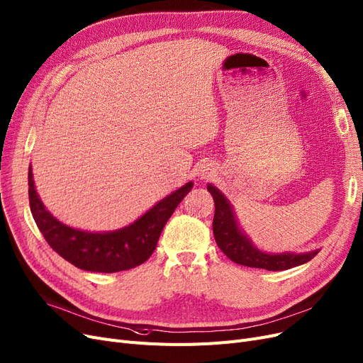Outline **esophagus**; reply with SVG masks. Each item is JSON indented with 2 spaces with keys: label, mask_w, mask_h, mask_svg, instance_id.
<instances>
[{
  "label": "esophagus",
  "mask_w": 363,
  "mask_h": 363,
  "mask_svg": "<svg viewBox=\"0 0 363 363\" xmlns=\"http://www.w3.org/2000/svg\"><path fill=\"white\" fill-rule=\"evenodd\" d=\"M198 176H199L201 179L210 177V176H211V168H208V167H201V169L198 171Z\"/></svg>",
  "instance_id": "esophagus-1"
}]
</instances>
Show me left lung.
I'll return each instance as SVG.
<instances>
[{"mask_svg":"<svg viewBox=\"0 0 363 363\" xmlns=\"http://www.w3.org/2000/svg\"><path fill=\"white\" fill-rule=\"evenodd\" d=\"M207 189L211 194L216 206L213 219L214 240L219 249L235 264L250 268H264L268 271H283L306 264L318 253V250L302 255H268L259 252L253 247L250 240L238 229L234 211H232V207L223 194L211 184L207 186Z\"/></svg>","mask_w":363,"mask_h":363,"instance_id":"left-lung-1","label":"left lung"}]
</instances>
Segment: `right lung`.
Returning a JSON list of instances; mask_svg holds the SVG:
<instances>
[{
  "instance_id": "obj_1",
  "label": "right lung",
  "mask_w": 363,
  "mask_h": 363,
  "mask_svg": "<svg viewBox=\"0 0 363 363\" xmlns=\"http://www.w3.org/2000/svg\"><path fill=\"white\" fill-rule=\"evenodd\" d=\"M28 186L34 220L57 255L84 271L119 272L135 268L152 256L165 223L194 184L189 182L172 192L133 225L104 234L72 229L56 220L37 195L31 167L28 171Z\"/></svg>"
}]
</instances>
